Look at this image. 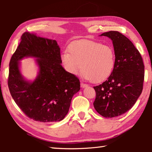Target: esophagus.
Here are the masks:
<instances>
[{
    "label": "esophagus",
    "mask_w": 152,
    "mask_h": 152,
    "mask_svg": "<svg viewBox=\"0 0 152 152\" xmlns=\"http://www.w3.org/2000/svg\"><path fill=\"white\" fill-rule=\"evenodd\" d=\"M88 86V85L87 84L83 83V82H81V84H80V86H81L82 88H86V87H87Z\"/></svg>",
    "instance_id": "esophagus-1"
}]
</instances>
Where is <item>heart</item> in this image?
<instances>
[{
  "label": "heart",
  "instance_id": "obj_1",
  "mask_svg": "<svg viewBox=\"0 0 152 152\" xmlns=\"http://www.w3.org/2000/svg\"><path fill=\"white\" fill-rule=\"evenodd\" d=\"M61 60L68 73L76 75L82 69L83 76L93 82H100L111 75L115 64L114 48L91 40L72 43L68 51L61 54Z\"/></svg>",
  "mask_w": 152,
  "mask_h": 152
}]
</instances>
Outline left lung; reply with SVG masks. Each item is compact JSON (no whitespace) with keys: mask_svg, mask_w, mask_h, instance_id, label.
Masks as SVG:
<instances>
[{"mask_svg":"<svg viewBox=\"0 0 152 152\" xmlns=\"http://www.w3.org/2000/svg\"><path fill=\"white\" fill-rule=\"evenodd\" d=\"M100 36L112 40L115 64L108 78L94 86L96 91L94 106L103 117L114 118L131 109L141 94L144 64L138 50L122 34L109 31Z\"/></svg>","mask_w":152,"mask_h":152,"instance_id":"8db88e82","label":"left lung"}]
</instances>
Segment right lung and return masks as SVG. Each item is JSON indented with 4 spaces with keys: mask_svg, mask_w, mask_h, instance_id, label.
<instances>
[{
    "mask_svg": "<svg viewBox=\"0 0 152 152\" xmlns=\"http://www.w3.org/2000/svg\"><path fill=\"white\" fill-rule=\"evenodd\" d=\"M9 64L8 86L13 100L26 116L37 122H59L68 114L74 94L80 89L75 75L61 65L60 48L55 40L26 32ZM37 57L39 72L32 83L25 81L18 61L24 57Z\"/></svg>",
    "mask_w": 152,
    "mask_h": 152,
    "instance_id": "add662e5",
    "label": "right lung"
}]
</instances>
